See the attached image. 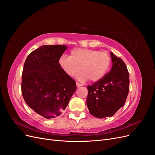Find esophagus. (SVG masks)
<instances>
[{
	"mask_svg": "<svg viewBox=\"0 0 155 155\" xmlns=\"http://www.w3.org/2000/svg\"><path fill=\"white\" fill-rule=\"evenodd\" d=\"M76 86H77V87H82L83 86V85L82 84H81V83H76Z\"/></svg>",
	"mask_w": 155,
	"mask_h": 155,
	"instance_id": "34e87169",
	"label": "esophagus"
}]
</instances>
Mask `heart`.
<instances>
[{"instance_id": "obj_1", "label": "heart", "mask_w": 155, "mask_h": 155, "mask_svg": "<svg viewBox=\"0 0 155 155\" xmlns=\"http://www.w3.org/2000/svg\"><path fill=\"white\" fill-rule=\"evenodd\" d=\"M59 64L69 76L79 73L77 78L81 81L91 79L96 82L101 80L109 71L111 64V57L105 51L87 48L74 49L70 56H62Z\"/></svg>"}]
</instances>
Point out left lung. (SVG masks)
Masks as SVG:
<instances>
[{
	"label": "left lung",
	"instance_id": "obj_1",
	"mask_svg": "<svg viewBox=\"0 0 155 155\" xmlns=\"http://www.w3.org/2000/svg\"><path fill=\"white\" fill-rule=\"evenodd\" d=\"M112 68L101 80L87 86V105L98 118L113 116L126 101L129 90V72L121 58L110 52Z\"/></svg>",
	"mask_w": 155,
	"mask_h": 155
}]
</instances>
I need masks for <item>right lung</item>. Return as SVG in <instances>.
I'll return each instance as SVG.
<instances>
[{
	"label": "right lung",
	"instance_id": "obj_1",
	"mask_svg": "<svg viewBox=\"0 0 155 155\" xmlns=\"http://www.w3.org/2000/svg\"><path fill=\"white\" fill-rule=\"evenodd\" d=\"M64 45H44L28 56L22 74L23 98L31 109L46 119L59 116L76 90L74 79L61 67Z\"/></svg>",
	"mask_w": 155,
	"mask_h": 155
}]
</instances>
